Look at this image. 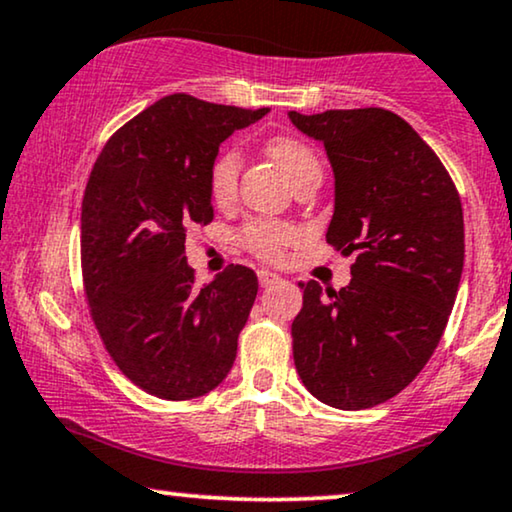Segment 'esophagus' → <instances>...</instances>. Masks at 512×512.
<instances>
[{
	"mask_svg": "<svg viewBox=\"0 0 512 512\" xmlns=\"http://www.w3.org/2000/svg\"><path fill=\"white\" fill-rule=\"evenodd\" d=\"M258 282H261V287H272V284L282 282V277L275 275V272H270V270H258Z\"/></svg>",
	"mask_w": 512,
	"mask_h": 512,
	"instance_id": "1",
	"label": "esophagus"
}]
</instances>
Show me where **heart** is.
Listing matches in <instances>:
<instances>
[{"mask_svg": "<svg viewBox=\"0 0 512 512\" xmlns=\"http://www.w3.org/2000/svg\"><path fill=\"white\" fill-rule=\"evenodd\" d=\"M265 152L275 159L284 169V174L291 178V183L301 181L303 176L322 174L320 157L313 145L303 141L301 136L294 134H277L265 141ZM242 157L237 148H223L211 162L207 174V190L214 204H228L232 202L237 192V178H240ZM237 242L249 254L261 258V261H280L284 251L296 242L298 230L291 223L275 221V218H254V221L244 223L237 230Z\"/></svg>", "mask_w": 512, "mask_h": 512, "instance_id": "obj_1", "label": "heart"}]
</instances>
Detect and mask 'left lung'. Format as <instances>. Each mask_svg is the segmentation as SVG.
Instances as JSON below:
<instances>
[{"label": "left lung", "instance_id": "obj_1", "mask_svg": "<svg viewBox=\"0 0 512 512\" xmlns=\"http://www.w3.org/2000/svg\"><path fill=\"white\" fill-rule=\"evenodd\" d=\"M324 143L336 178L327 242L357 254L348 287L303 284L291 324L303 386L369 409L409 386L447 327L463 270L461 197L433 148L383 108L289 112Z\"/></svg>", "mask_w": 512, "mask_h": 512}]
</instances>
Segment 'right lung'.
Listing matches in <instances>:
<instances>
[{"instance_id":"right-lung-1","label":"right lung","mask_w":512,"mask_h":512,"mask_svg":"<svg viewBox=\"0 0 512 512\" xmlns=\"http://www.w3.org/2000/svg\"><path fill=\"white\" fill-rule=\"evenodd\" d=\"M244 110L188 94L159 98L103 145L82 199V280L119 371L159 400H192L228 376L258 280L228 265L199 289L185 235L214 221L207 174Z\"/></svg>"}]
</instances>
